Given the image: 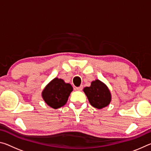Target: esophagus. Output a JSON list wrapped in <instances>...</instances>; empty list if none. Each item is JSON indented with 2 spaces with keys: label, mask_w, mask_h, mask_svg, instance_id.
Here are the masks:
<instances>
[{
  "label": "esophagus",
  "mask_w": 151,
  "mask_h": 151,
  "mask_svg": "<svg viewBox=\"0 0 151 151\" xmlns=\"http://www.w3.org/2000/svg\"><path fill=\"white\" fill-rule=\"evenodd\" d=\"M76 89L77 91H82L83 90V86H78V87H76Z\"/></svg>",
  "instance_id": "esophagus-1"
}]
</instances>
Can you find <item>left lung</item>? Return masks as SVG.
I'll return each instance as SVG.
<instances>
[{
  "label": "left lung",
  "instance_id": "8db88e82",
  "mask_svg": "<svg viewBox=\"0 0 151 151\" xmlns=\"http://www.w3.org/2000/svg\"><path fill=\"white\" fill-rule=\"evenodd\" d=\"M88 101L94 108L101 109L109 105L111 95L107 86L99 80L92 82L89 87L84 88Z\"/></svg>",
  "mask_w": 151,
  "mask_h": 151
}]
</instances>
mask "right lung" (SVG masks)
Listing matches in <instances>:
<instances>
[{
    "label": "right lung",
    "mask_w": 151,
    "mask_h": 151,
    "mask_svg": "<svg viewBox=\"0 0 151 151\" xmlns=\"http://www.w3.org/2000/svg\"><path fill=\"white\" fill-rule=\"evenodd\" d=\"M72 91L73 87L70 84L55 78L46 86L42 95L45 103L56 109L65 105Z\"/></svg>",
    "instance_id": "add662e5"
}]
</instances>
